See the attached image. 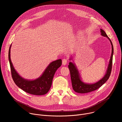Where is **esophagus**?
Listing matches in <instances>:
<instances>
[{
	"label": "esophagus",
	"mask_w": 122,
	"mask_h": 122,
	"mask_svg": "<svg viewBox=\"0 0 122 122\" xmlns=\"http://www.w3.org/2000/svg\"><path fill=\"white\" fill-rule=\"evenodd\" d=\"M67 61H67V59H63L62 61V63L63 64V66L66 65V64H67Z\"/></svg>",
	"instance_id": "esophagus-1"
}]
</instances>
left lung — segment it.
Instances as JSON below:
<instances>
[{
  "mask_svg": "<svg viewBox=\"0 0 122 122\" xmlns=\"http://www.w3.org/2000/svg\"><path fill=\"white\" fill-rule=\"evenodd\" d=\"M101 35L103 36L106 37L110 42L112 47V53L110 56V59L109 61V62L107 67V70L106 71V73L104 77L101 79V80L98 81L97 82L92 83V84H89L84 83L81 79V76L79 72L78 69H77L75 64L72 62L70 61L69 62L68 68L70 71V76H71V80L72 82V86L73 90L78 93H81V94H85V93H88L92 91H95L101 87L102 85H103L108 79L111 72L112 69V60H113V46L112 43L110 39V38L107 36L106 33L105 31L101 29ZM72 58H71L69 59V60L71 61Z\"/></svg>",
  "mask_w": 122,
  "mask_h": 122,
  "instance_id": "8db88e82",
  "label": "left lung"
}]
</instances>
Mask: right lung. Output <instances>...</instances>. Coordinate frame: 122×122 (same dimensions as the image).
<instances>
[{
    "label": "right lung",
    "instance_id": "1",
    "mask_svg": "<svg viewBox=\"0 0 122 122\" xmlns=\"http://www.w3.org/2000/svg\"><path fill=\"white\" fill-rule=\"evenodd\" d=\"M10 46L8 58L13 81L18 87L25 92L34 95H44L49 92L52 86L53 79L56 70L61 65V59L50 63L42 75L34 80H27L20 76L14 68L10 58Z\"/></svg>",
    "mask_w": 122,
    "mask_h": 122
}]
</instances>
